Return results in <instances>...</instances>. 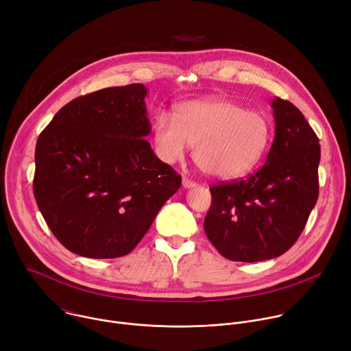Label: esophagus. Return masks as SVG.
I'll return each instance as SVG.
<instances>
[{"label": "esophagus", "instance_id": "34e87169", "mask_svg": "<svg viewBox=\"0 0 351 351\" xmlns=\"http://www.w3.org/2000/svg\"><path fill=\"white\" fill-rule=\"evenodd\" d=\"M182 184H183L184 189H191V187L195 186V182H193V180H190V179H187V178H183Z\"/></svg>", "mask_w": 351, "mask_h": 351}]
</instances>
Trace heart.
Wrapping results in <instances>:
<instances>
[{
    "label": "heart",
    "instance_id": "b5f03b06",
    "mask_svg": "<svg viewBox=\"0 0 351 351\" xmlns=\"http://www.w3.org/2000/svg\"><path fill=\"white\" fill-rule=\"evenodd\" d=\"M157 153L165 162L180 160L194 145V161L206 173L234 180L264 158L272 128L258 111H247L226 98L187 101L175 108L173 121L160 114L153 123Z\"/></svg>",
    "mask_w": 351,
    "mask_h": 351
}]
</instances>
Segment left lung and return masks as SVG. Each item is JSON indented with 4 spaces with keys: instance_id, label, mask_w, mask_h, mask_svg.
I'll return each mask as SVG.
<instances>
[{
    "instance_id": "1",
    "label": "left lung",
    "mask_w": 351,
    "mask_h": 351,
    "mask_svg": "<svg viewBox=\"0 0 351 351\" xmlns=\"http://www.w3.org/2000/svg\"><path fill=\"white\" fill-rule=\"evenodd\" d=\"M275 138L267 161L247 179L210 186L204 230L228 260L256 263L286 253L318 199L319 140L291 103L272 101Z\"/></svg>"
}]
</instances>
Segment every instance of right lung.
I'll use <instances>...</instances> for the list:
<instances>
[{
    "label": "right lung",
    "instance_id": "obj_1",
    "mask_svg": "<svg viewBox=\"0 0 351 351\" xmlns=\"http://www.w3.org/2000/svg\"><path fill=\"white\" fill-rule=\"evenodd\" d=\"M140 83L108 87L62 107L36 144L33 191L48 228L87 258L129 254L180 187L145 140Z\"/></svg>",
    "mask_w": 351,
    "mask_h": 351
}]
</instances>
